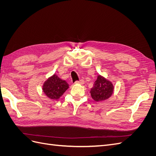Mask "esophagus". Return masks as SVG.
<instances>
[{"label": "esophagus", "mask_w": 156, "mask_h": 156, "mask_svg": "<svg viewBox=\"0 0 156 156\" xmlns=\"http://www.w3.org/2000/svg\"><path fill=\"white\" fill-rule=\"evenodd\" d=\"M75 83V84H84V81L83 79H81V80H80L79 81H76Z\"/></svg>", "instance_id": "obj_1"}]
</instances>
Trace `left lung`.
<instances>
[{
  "mask_svg": "<svg viewBox=\"0 0 156 156\" xmlns=\"http://www.w3.org/2000/svg\"><path fill=\"white\" fill-rule=\"evenodd\" d=\"M114 88L115 87L111 81H108L102 75H98L90 93L94 101L100 102L107 100L111 97L114 92Z\"/></svg>",
  "mask_w": 156,
  "mask_h": 156,
  "instance_id": "left-lung-1",
  "label": "left lung"
}]
</instances>
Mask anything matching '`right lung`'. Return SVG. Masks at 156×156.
<instances>
[{
    "label": "right lung",
    "instance_id": "obj_1",
    "mask_svg": "<svg viewBox=\"0 0 156 156\" xmlns=\"http://www.w3.org/2000/svg\"><path fill=\"white\" fill-rule=\"evenodd\" d=\"M68 88V83L55 73L44 83L42 90L51 100H58Z\"/></svg>",
    "mask_w": 156,
    "mask_h": 156
}]
</instances>
